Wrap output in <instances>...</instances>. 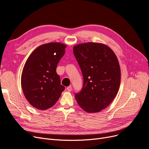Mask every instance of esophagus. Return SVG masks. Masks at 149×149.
<instances>
[{
    "label": "esophagus",
    "instance_id": "34e87169",
    "mask_svg": "<svg viewBox=\"0 0 149 149\" xmlns=\"http://www.w3.org/2000/svg\"><path fill=\"white\" fill-rule=\"evenodd\" d=\"M66 90L68 91H69V92H70L71 90H72V86H68L67 88H66Z\"/></svg>",
    "mask_w": 149,
    "mask_h": 149
}]
</instances>
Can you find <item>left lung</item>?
Here are the masks:
<instances>
[{
    "instance_id": "left-lung-1",
    "label": "left lung",
    "mask_w": 149,
    "mask_h": 149,
    "mask_svg": "<svg viewBox=\"0 0 149 149\" xmlns=\"http://www.w3.org/2000/svg\"><path fill=\"white\" fill-rule=\"evenodd\" d=\"M73 53L83 76V88L75 94L79 106L87 112H98L114 100L120 83V69L114 52L102 43L75 45Z\"/></svg>"
}]
</instances>
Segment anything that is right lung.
I'll list each match as a JSON object with an SVG mask.
<instances>
[{"label": "right lung", "instance_id": "add662e5", "mask_svg": "<svg viewBox=\"0 0 149 149\" xmlns=\"http://www.w3.org/2000/svg\"><path fill=\"white\" fill-rule=\"evenodd\" d=\"M66 47L56 42L42 45L25 62L21 77L22 90L26 100L38 109L45 110L55 105L65 89L56 70Z\"/></svg>", "mask_w": 149, "mask_h": 149}]
</instances>
